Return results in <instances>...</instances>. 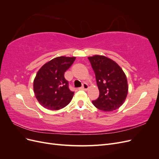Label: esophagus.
<instances>
[{"label":"esophagus","mask_w":159,"mask_h":159,"mask_svg":"<svg viewBox=\"0 0 159 159\" xmlns=\"http://www.w3.org/2000/svg\"><path fill=\"white\" fill-rule=\"evenodd\" d=\"M81 89L84 90H88L89 89V85L87 84H84L82 87H81Z\"/></svg>","instance_id":"esophagus-1"}]
</instances>
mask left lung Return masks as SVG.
Masks as SVG:
<instances>
[{
  "label": "left lung",
  "mask_w": 159,
  "mask_h": 159,
  "mask_svg": "<svg viewBox=\"0 0 159 159\" xmlns=\"http://www.w3.org/2000/svg\"><path fill=\"white\" fill-rule=\"evenodd\" d=\"M95 72L99 96L92 103L103 111L119 109L125 101L129 85L125 74L116 62L105 56L88 57Z\"/></svg>",
  "instance_id": "8db88e82"
}]
</instances>
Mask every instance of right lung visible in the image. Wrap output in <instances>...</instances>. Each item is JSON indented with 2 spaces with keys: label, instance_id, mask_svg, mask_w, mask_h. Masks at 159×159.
<instances>
[{
  "label": "right lung",
  "instance_id": "add662e5",
  "mask_svg": "<svg viewBox=\"0 0 159 159\" xmlns=\"http://www.w3.org/2000/svg\"><path fill=\"white\" fill-rule=\"evenodd\" d=\"M75 57L59 56L46 62L38 71L33 88L38 102L49 110H59L68 105L74 92L68 88L65 71L74 63Z\"/></svg>",
  "mask_w": 159,
  "mask_h": 159
}]
</instances>
